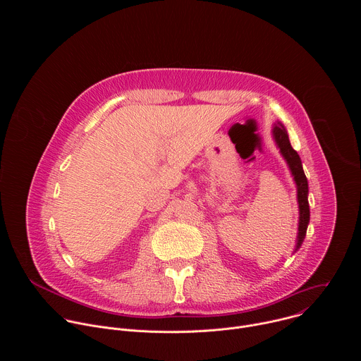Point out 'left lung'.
I'll list each match as a JSON object with an SVG mask.
<instances>
[{
    "mask_svg": "<svg viewBox=\"0 0 361 361\" xmlns=\"http://www.w3.org/2000/svg\"><path fill=\"white\" fill-rule=\"evenodd\" d=\"M271 133H273V138H274L277 147L280 148L283 159L286 160V163L291 171V176H293L295 187H297L298 233H297V241H295V248H294V251H297L304 241L308 223H310V207H308V183H307V177L302 170L300 156L290 144L286 127L280 121H277L273 126Z\"/></svg>",
    "mask_w": 361,
    "mask_h": 361,
    "instance_id": "obj_1",
    "label": "left lung"
}]
</instances>
